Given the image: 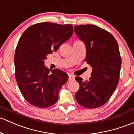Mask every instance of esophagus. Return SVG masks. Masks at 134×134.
Masks as SVG:
<instances>
[{
	"instance_id": "34e87169",
	"label": "esophagus",
	"mask_w": 134,
	"mask_h": 134,
	"mask_svg": "<svg viewBox=\"0 0 134 134\" xmlns=\"http://www.w3.org/2000/svg\"><path fill=\"white\" fill-rule=\"evenodd\" d=\"M74 79V76H72V75L69 74V81H73Z\"/></svg>"
}]
</instances>
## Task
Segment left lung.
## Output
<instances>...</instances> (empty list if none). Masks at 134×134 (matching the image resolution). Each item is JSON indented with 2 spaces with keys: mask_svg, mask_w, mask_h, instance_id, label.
I'll return each mask as SVG.
<instances>
[{
  "mask_svg": "<svg viewBox=\"0 0 134 134\" xmlns=\"http://www.w3.org/2000/svg\"><path fill=\"white\" fill-rule=\"evenodd\" d=\"M74 28L86 46L85 61L92 67L88 81L75 77L79 84L75 97L84 108H99L109 100L119 83L121 58L118 44L110 32L97 26L81 25Z\"/></svg>",
  "mask_w": 134,
  "mask_h": 134,
  "instance_id": "obj_1",
  "label": "left lung"
}]
</instances>
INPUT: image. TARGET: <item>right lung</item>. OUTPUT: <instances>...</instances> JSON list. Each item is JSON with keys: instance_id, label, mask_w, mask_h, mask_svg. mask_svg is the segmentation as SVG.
<instances>
[{"instance_id": "right-lung-1", "label": "right lung", "mask_w": 134, "mask_h": 134, "mask_svg": "<svg viewBox=\"0 0 134 134\" xmlns=\"http://www.w3.org/2000/svg\"><path fill=\"white\" fill-rule=\"evenodd\" d=\"M72 34L71 24L42 22L29 26L20 37L14 55L15 78L22 95L31 105L45 108L58 100L69 76L58 69L49 74L44 60Z\"/></svg>"}]
</instances>
